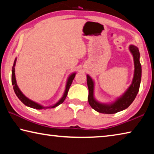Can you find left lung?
I'll return each mask as SVG.
<instances>
[{"mask_svg":"<svg viewBox=\"0 0 154 154\" xmlns=\"http://www.w3.org/2000/svg\"><path fill=\"white\" fill-rule=\"evenodd\" d=\"M129 50L134 59V71L132 83L123 94L119 96L113 103H102L96 100L94 95V82L89 75H87V84L89 90L88 102L91 107L95 111L101 113L113 114L123 111L131 105L136 98L139 90L141 80V64L140 63V53L137 47L133 45L129 46Z\"/></svg>","mask_w":154,"mask_h":154,"instance_id":"8db88e82","label":"left lung"}]
</instances>
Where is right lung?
Listing matches in <instances>:
<instances>
[{
  "label": "right lung",
  "mask_w": 154,
  "mask_h": 154,
  "mask_svg": "<svg viewBox=\"0 0 154 154\" xmlns=\"http://www.w3.org/2000/svg\"><path fill=\"white\" fill-rule=\"evenodd\" d=\"M16 60L17 58L15 59L14 60V65H13L12 67V72H11V82H12V85H14V92L15 93V94L18 97V98L22 101V102L26 106H29V107L35 109H48V108H55L56 106H58V105H60L62 103L64 102V100L66 98L68 92H69V90L70 88V86H71V83L72 82V80L74 79L75 75L76 73L75 72H73L69 75V77H68L67 79V82H66V88H65V90L64 92V94L62 96V97L60 99V100L57 102L56 104H54V105L50 106H43L40 104H38L37 103L35 102L32 100H30L28 98H27L24 94H23L21 90H20V88H18L17 85V82H16V79H15V63H16Z\"/></svg>",
  "instance_id": "add662e5"
}]
</instances>
